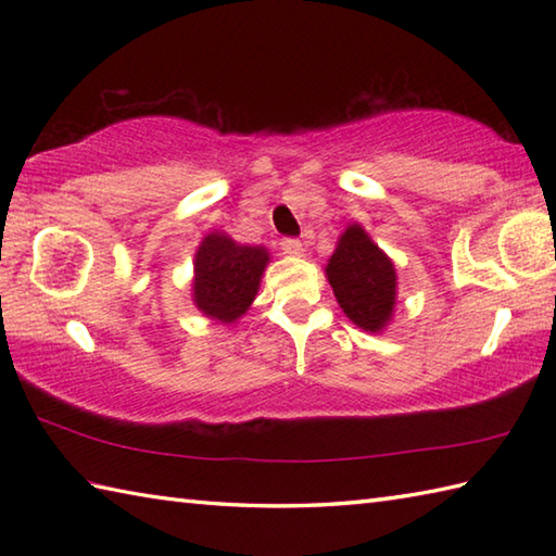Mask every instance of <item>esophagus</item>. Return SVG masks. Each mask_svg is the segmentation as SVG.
Segmentation results:
<instances>
[{
    "instance_id": "34e87169",
    "label": "esophagus",
    "mask_w": 556,
    "mask_h": 556,
    "mask_svg": "<svg viewBox=\"0 0 556 556\" xmlns=\"http://www.w3.org/2000/svg\"><path fill=\"white\" fill-rule=\"evenodd\" d=\"M281 251H285L287 255L301 257L303 255V243L299 239H285V241H281Z\"/></svg>"
}]
</instances>
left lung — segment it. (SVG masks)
<instances>
[{
  "label": "left lung",
  "mask_w": 556,
  "mask_h": 556,
  "mask_svg": "<svg viewBox=\"0 0 556 556\" xmlns=\"http://www.w3.org/2000/svg\"><path fill=\"white\" fill-rule=\"evenodd\" d=\"M325 275L339 308L356 327L380 334L394 320L396 267L358 222L341 231Z\"/></svg>",
  "instance_id": "obj_1"
}]
</instances>
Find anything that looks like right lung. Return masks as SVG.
Masks as SVG:
<instances>
[{"label":"right lung","instance_id":"right-lung-1","mask_svg":"<svg viewBox=\"0 0 556 556\" xmlns=\"http://www.w3.org/2000/svg\"><path fill=\"white\" fill-rule=\"evenodd\" d=\"M267 265L265 245L239 243L224 231L205 233L193 260V305L215 323H239L257 296Z\"/></svg>","mask_w":556,"mask_h":556}]
</instances>
